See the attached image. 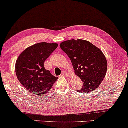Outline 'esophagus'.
Wrapping results in <instances>:
<instances>
[{"label": "esophagus", "instance_id": "34e87169", "mask_svg": "<svg viewBox=\"0 0 128 128\" xmlns=\"http://www.w3.org/2000/svg\"><path fill=\"white\" fill-rule=\"evenodd\" d=\"M62 75H64V76H66V77H68V76H70V74L68 73L67 72H66V71H64L62 72Z\"/></svg>", "mask_w": 128, "mask_h": 128}]
</instances>
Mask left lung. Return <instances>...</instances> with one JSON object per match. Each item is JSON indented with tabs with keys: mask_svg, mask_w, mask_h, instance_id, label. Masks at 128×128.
Listing matches in <instances>:
<instances>
[{
	"mask_svg": "<svg viewBox=\"0 0 128 128\" xmlns=\"http://www.w3.org/2000/svg\"><path fill=\"white\" fill-rule=\"evenodd\" d=\"M60 46L71 61L75 74L83 86L79 92L88 93L98 88L107 72L108 62L102 50L84 40L72 39L62 42Z\"/></svg>",
	"mask_w": 128,
	"mask_h": 128,
	"instance_id": "obj_1",
	"label": "left lung"
}]
</instances>
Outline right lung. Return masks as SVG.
<instances>
[{
    "label": "right lung",
    "mask_w": 128,
    "mask_h": 128,
    "mask_svg": "<svg viewBox=\"0 0 128 128\" xmlns=\"http://www.w3.org/2000/svg\"><path fill=\"white\" fill-rule=\"evenodd\" d=\"M57 43L42 42L28 46L15 62V73L24 88L36 95L48 92L58 78L46 70L44 64L58 47Z\"/></svg>",
    "instance_id": "add662e5"
}]
</instances>
